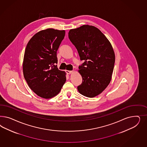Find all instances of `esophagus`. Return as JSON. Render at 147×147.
<instances>
[{"instance_id": "esophagus-1", "label": "esophagus", "mask_w": 147, "mask_h": 147, "mask_svg": "<svg viewBox=\"0 0 147 147\" xmlns=\"http://www.w3.org/2000/svg\"><path fill=\"white\" fill-rule=\"evenodd\" d=\"M66 73H67V74H71L73 71H67V70H66Z\"/></svg>"}]
</instances>
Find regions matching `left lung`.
Returning a JSON list of instances; mask_svg holds the SVG:
<instances>
[{"instance_id":"8db88e82","label":"left lung","mask_w":147,"mask_h":147,"mask_svg":"<svg viewBox=\"0 0 147 147\" xmlns=\"http://www.w3.org/2000/svg\"><path fill=\"white\" fill-rule=\"evenodd\" d=\"M68 37L77 49L80 60L79 66L82 78L78 87L81 94L94 98L101 93L109 84L115 56L111 42L98 28L85 25L70 30Z\"/></svg>"}]
</instances>
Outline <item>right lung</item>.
<instances>
[{"mask_svg": "<svg viewBox=\"0 0 147 147\" xmlns=\"http://www.w3.org/2000/svg\"><path fill=\"white\" fill-rule=\"evenodd\" d=\"M65 35V30L47 28L36 33L27 45L24 76L30 88L41 98L56 96L66 82V73L56 65L57 52Z\"/></svg>", "mask_w": 147, "mask_h": 147, "instance_id": "obj_1", "label": "right lung"}]
</instances>
